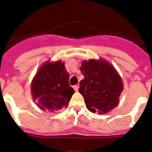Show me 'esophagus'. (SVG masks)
<instances>
[{"label": "esophagus", "instance_id": "esophagus-1", "mask_svg": "<svg viewBox=\"0 0 152 152\" xmlns=\"http://www.w3.org/2000/svg\"><path fill=\"white\" fill-rule=\"evenodd\" d=\"M73 88H74V89H75V91H77L78 89H79V86H78V85H75V86H73Z\"/></svg>", "mask_w": 152, "mask_h": 152}]
</instances>
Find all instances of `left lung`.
I'll return each instance as SVG.
<instances>
[{
  "label": "left lung",
  "instance_id": "left-lung-1",
  "mask_svg": "<svg viewBox=\"0 0 152 152\" xmlns=\"http://www.w3.org/2000/svg\"><path fill=\"white\" fill-rule=\"evenodd\" d=\"M80 70L84 79L80 82L79 92L89 111L104 114L118 104L123 83L110 63L91 59L83 62Z\"/></svg>",
  "mask_w": 152,
  "mask_h": 152
}]
</instances>
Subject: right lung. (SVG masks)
Here are the masks:
<instances>
[{"label":"right lung","mask_w":152,"mask_h":152,"mask_svg":"<svg viewBox=\"0 0 152 152\" xmlns=\"http://www.w3.org/2000/svg\"><path fill=\"white\" fill-rule=\"evenodd\" d=\"M70 75L64 63H46L36 73L31 83V93L35 101L43 110H58L68 105L75 93L69 83Z\"/></svg>","instance_id":"right-lung-1"}]
</instances>
